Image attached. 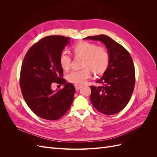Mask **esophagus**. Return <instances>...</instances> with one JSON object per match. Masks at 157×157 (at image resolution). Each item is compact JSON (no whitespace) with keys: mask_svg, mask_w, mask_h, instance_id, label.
Listing matches in <instances>:
<instances>
[{"mask_svg":"<svg viewBox=\"0 0 157 157\" xmlns=\"http://www.w3.org/2000/svg\"><path fill=\"white\" fill-rule=\"evenodd\" d=\"M75 87L76 90H78L80 88H81L82 86H81V85H77V84H75Z\"/></svg>","mask_w":157,"mask_h":157,"instance_id":"obj_1","label":"esophagus"}]
</instances>
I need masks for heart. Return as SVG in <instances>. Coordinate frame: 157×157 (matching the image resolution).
I'll list each match as a JSON object with an SVG mask.
<instances>
[{
  "label": "heart",
  "mask_w": 157,
  "mask_h": 157,
  "mask_svg": "<svg viewBox=\"0 0 157 157\" xmlns=\"http://www.w3.org/2000/svg\"><path fill=\"white\" fill-rule=\"evenodd\" d=\"M75 56L84 57L82 66L80 70H73L67 75V80L75 84H82L91 77L92 69L95 73H101L105 71L109 63V54L103 46H98L96 44L86 41H82L73 46ZM61 68L67 71L71 63V57L67 50H63L59 57Z\"/></svg>",
  "instance_id": "b5f03b06"
}]
</instances>
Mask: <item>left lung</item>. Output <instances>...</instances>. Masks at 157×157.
<instances>
[{
	"label": "left lung",
	"instance_id": "obj_1",
	"mask_svg": "<svg viewBox=\"0 0 157 157\" xmlns=\"http://www.w3.org/2000/svg\"><path fill=\"white\" fill-rule=\"evenodd\" d=\"M84 39L103 42L109 54L108 67L96 81L101 85L90 86V101L104 115L119 113L129 102L134 89L135 69L132 57L124 47L107 35L88 36Z\"/></svg>",
	"mask_w": 157,
	"mask_h": 157
}]
</instances>
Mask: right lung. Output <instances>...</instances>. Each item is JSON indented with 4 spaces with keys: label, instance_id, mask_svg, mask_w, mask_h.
Masks as SVG:
<instances>
[{
    "label": "right lung",
    "instance_id": "add662e5",
    "mask_svg": "<svg viewBox=\"0 0 157 157\" xmlns=\"http://www.w3.org/2000/svg\"><path fill=\"white\" fill-rule=\"evenodd\" d=\"M69 39L59 35L44 37L27 51L21 65L20 84L23 97L31 110L46 120L62 117L73 101L75 88L62 78L63 71L59 61ZM54 83L64 87L53 91Z\"/></svg>",
    "mask_w": 157,
    "mask_h": 157
}]
</instances>
